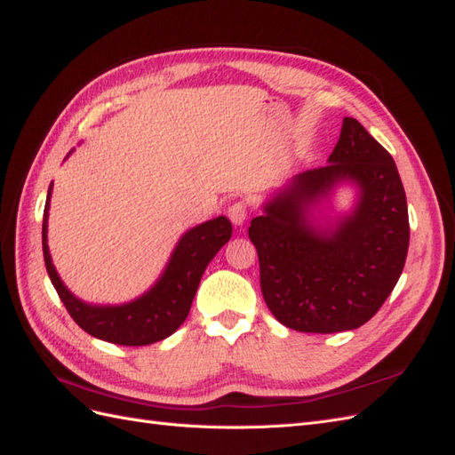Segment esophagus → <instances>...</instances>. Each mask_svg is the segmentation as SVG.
<instances>
[{
	"label": "esophagus",
	"instance_id": "obj_1",
	"mask_svg": "<svg viewBox=\"0 0 455 455\" xmlns=\"http://www.w3.org/2000/svg\"><path fill=\"white\" fill-rule=\"evenodd\" d=\"M228 216L231 224L235 228H241L247 221V204L245 203H234L228 208Z\"/></svg>",
	"mask_w": 455,
	"mask_h": 455
}]
</instances>
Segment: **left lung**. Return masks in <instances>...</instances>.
Returning <instances> with one entry per match:
<instances>
[{"instance_id":"obj_1","label":"left lung","mask_w":455,"mask_h":455,"mask_svg":"<svg viewBox=\"0 0 455 455\" xmlns=\"http://www.w3.org/2000/svg\"><path fill=\"white\" fill-rule=\"evenodd\" d=\"M339 188L354 193L343 213L333 210ZM249 237L264 301L283 326L313 334L363 326L392 293L407 257V198L394 158L357 119L343 117L328 165L278 187Z\"/></svg>"}]
</instances>
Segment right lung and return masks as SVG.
<instances>
[{"mask_svg":"<svg viewBox=\"0 0 455 455\" xmlns=\"http://www.w3.org/2000/svg\"><path fill=\"white\" fill-rule=\"evenodd\" d=\"M73 150L68 154L71 156ZM53 183L48 189L42 221V251L50 280L73 320L86 334L117 346H150L180 328L191 311V303L208 262L231 237V224L218 216L198 224L177 241L165 268L142 295L119 305L86 303L69 291L52 262L48 247V218Z\"/></svg>","mask_w":455,"mask_h":455,"instance_id":"obj_1","label":"right lung"}]
</instances>
